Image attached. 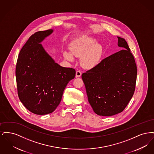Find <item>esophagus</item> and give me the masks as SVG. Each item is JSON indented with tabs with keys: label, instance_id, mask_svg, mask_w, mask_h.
Listing matches in <instances>:
<instances>
[{
	"label": "esophagus",
	"instance_id": "esophagus-1",
	"mask_svg": "<svg viewBox=\"0 0 154 154\" xmlns=\"http://www.w3.org/2000/svg\"><path fill=\"white\" fill-rule=\"evenodd\" d=\"M81 74H82V73H81L80 70H77L76 72V77H81Z\"/></svg>",
	"mask_w": 154,
	"mask_h": 154
}]
</instances>
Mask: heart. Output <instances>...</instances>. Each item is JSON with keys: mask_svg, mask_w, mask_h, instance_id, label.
I'll return each mask as SVG.
<instances>
[{"mask_svg": "<svg viewBox=\"0 0 154 154\" xmlns=\"http://www.w3.org/2000/svg\"><path fill=\"white\" fill-rule=\"evenodd\" d=\"M95 40L88 36H82L73 41L70 45L71 52L75 57H81V63L86 67H93L100 61L102 54V47L95 43ZM63 55L69 60L73 61L72 55L65 51Z\"/></svg>", "mask_w": 154, "mask_h": 154, "instance_id": "1", "label": "heart"}]
</instances>
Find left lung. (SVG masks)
Here are the masks:
<instances>
[{
	"label": "left lung",
	"instance_id": "left-lung-1",
	"mask_svg": "<svg viewBox=\"0 0 154 154\" xmlns=\"http://www.w3.org/2000/svg\"><path fill=\"white\" fill-rule=\"evenodd\" d=\"M122 50L82 74L88 102L96 114L111 116L123 111L134 94L137 66L128 44L117 37Z\"/></svg>",
	"mask_w": 154,
	"mask_h": 154
}]
</instances>
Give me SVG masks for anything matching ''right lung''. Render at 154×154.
I'll return each mask as SVG.
<instances>
[{
  "label": "right lung",
  "instance_id": "1",
  "mask_svg": "<svg viewBox=\"0 0 154 154\" xmlns=\"http://www.w3.org/2000/svg\"><path fill=\"white\" fill-rule=\"evenodd\" d=\"M52 32L38 31L30 37L20 52L16 65L19 99L28 110L37 115L55 111L67 84L75 75V69L55 63L40 44Z\"/></svg>",
  "mask_w": 154,
  "mask_h": 154
}]
</instances>
